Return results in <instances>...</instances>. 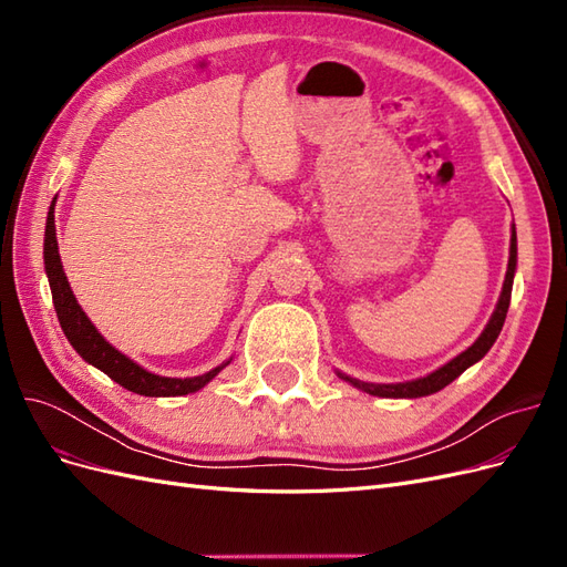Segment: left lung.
<instances>
[{
  "label": "left lung",
  "mask_w": 567,
  "mask_h": 567,
  "mask_svg": "<svg viewBox=\"0 0 567 567\" xmlns=\"http://www.w3.org/2000/svg\"><path fill=\"white\" fill-rule=\"evenodd\" d=\"M516 257H518V241H516V227H513L511 234V255H508V269H506V279H504V288H502V296L499 302H496V310L492 315V319L487 321L485 331L480 333V338L473 342L468 350H463L461 354H456L452 362H447L444 367H440L437 371L423 375V379L416 381H406V383H367V381H357L350 379V375L340 373L338 375L342 381H348L350 385L364 390L369 394H375V398H425V394H433L437 390H442L444 385H450L454 379L466 371L468 367H473L475 362L483 359L489 348L494 346V340L499 338L502 333V326L506 321V312H508V302H511V288H513V274H516Z\"/></svg>",
  "instance_id": "obj_1"
}]
</instances>
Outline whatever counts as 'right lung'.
Segmentation results:
<instances>
[{"instance_id": "1", "label": "right lung", "mask_w": 567, "mask_h": 567, "mask_svg": "<svg viewBox=\"0 0 567 567\" xmlns=\"http://www.w3.org/2000/svg\"><path fill=\"white\" fill-rule=\"evenodd\" d=\"M44 269L51 288V298H54V310L65 338L71 340V346L84 362H90L92 367L104 371L111 381L123 385L125 390L144 394V398H177V394H188L200 390L203 385H208L215 375L229 364H219L208 373L194 375V379H167V375H156L142 369L140 364L132 362L130 357L115 350L111 342L96 331V326L90 321V317L82 312V307L78 305L71 290V284L65 279L56 244L54 203H51L49 208L44 229Z\"/></svg>"}]
</instances>
